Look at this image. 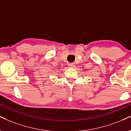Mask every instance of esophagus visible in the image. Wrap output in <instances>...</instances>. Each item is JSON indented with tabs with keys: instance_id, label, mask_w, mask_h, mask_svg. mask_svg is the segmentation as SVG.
<instances>
[{
	"instance_id": "34e87169",
	"label": "esophagus",
	"mask_w": 131,
	"mask_h": 131,
	"mask_svg": "<svg viewBox=\"0 0 131 131\" xmlns=\"http://www.w3.org/2000/svg\"><path fill=\"white\" fill-rule=\"evenodd\" d=\"M68 66H69V67H71V68H74L75 67V64L74 63H72L68 64Z\"/></svg>"
}]
</instances>
